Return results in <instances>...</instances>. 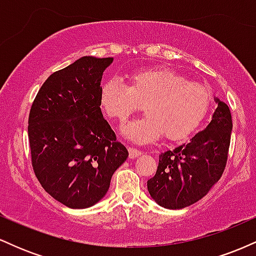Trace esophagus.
I'll return each mask as SVG.
<instances>
[{
	"label": "esophagus",
	"instance_id": "34e87169",
	"mask_svg": "<svg viewBox=\"0 0 256 256\" xmlns=\"http://www.w3.org/2000/svg\"><path fill=\"white\" fill-rule=\"evenodd\" d=\"M140 154H142V152L140 150H138V149H136V148H131V146H128V156H130L131 158L140 156Z\"/></svg>",
	"mask_w": 256,
	"mask_h": 256
}]
</instances>
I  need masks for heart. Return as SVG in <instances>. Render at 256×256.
Returning a JSON list of instances; mask_svg holds the SVG:
<instances>
[{"label":"heart","instance_id":"b5f03b06","mask_svg":"<svg viewBox=\"0 0 256 256\" xmlns=\"http://www.w3.org/2000/svg\"><path fill=\"white\" fill-rule=\"evenodd\" d=\"M144 102L146 116L124 128L128 138L149 143L165 134L180 140L204 122L212 104L210 88L188 80L171 68H146L132 72L128 85L110 79L100 90V106L107 118L122 125Z\"/></svg>","mask_w":256,"mask_h":256}]
</instances>
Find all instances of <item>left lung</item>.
Segmentation results:
<instances>
[{
	"label": "left lung",
	"mask_w": 256,
	"mask_h": 256,
	"mask_svg": "<svg viewBox=\"0 0 256 256\" xmlns=\"http://www.w3.org/2000/svg\"><path fill=\"white\" fill-rule=\"evenodd\" d=\"M212 122L190 143L158 155L156 173L146 182L158 204L180 210L210 192L224 173L230 148L232 118L228 104L219 101Z\"/></svg>",
	"instance_id": "obj_1"
}]
</instances>
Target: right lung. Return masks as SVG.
<instances>
[{
	"label": "right lung",
	"instance_id": "right-lung-1",
	"mask_svg": "<svg viewBox=\"0 0 256 256\" xmlns=\"http://www.w3.org/2000/svg\"><path fill=\"white\" fill-rule=\"evenodd\" d=\"M113 58L83 56L44 82L28 114L31 164L43 189L70 208L98 202L128 156L100 108Z\"/></svg>",
	"mask_w": 256,
	"mask_h": 256
}]
</instances>
